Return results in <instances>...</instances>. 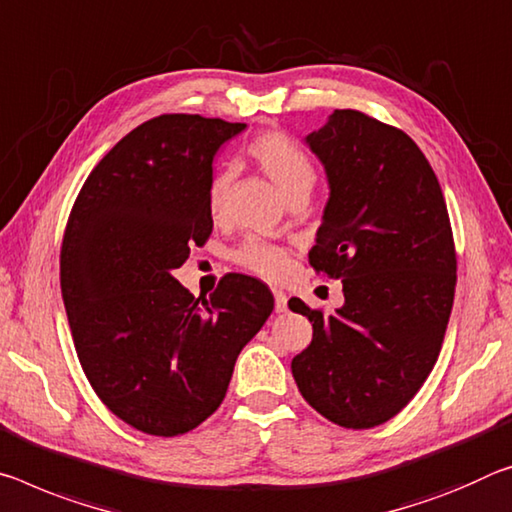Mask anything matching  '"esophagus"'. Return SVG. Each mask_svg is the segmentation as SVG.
<instances>
[{"mask_svg":"<svg viewBox=\"0 0 512 512\" xmlns=\"http://www.w3.org/2000/svg\"><path fill=\"white\" fill-rule=\"evenodd\" d=\"M273 298H275V312H287V294H285V291L275 289Z\"/></svg>","mask_w":512,"mask_h":512,"instance_id":"obj_1","label":"esophagus"}]
</instances>
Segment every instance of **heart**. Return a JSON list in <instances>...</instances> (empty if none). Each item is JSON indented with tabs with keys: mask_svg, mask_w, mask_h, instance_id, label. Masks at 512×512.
Wrapping results in <instances>:
<instances>
[{
	"mask_svg": "<svg viewBox=\"0 0 512 512\" xmlns=\"http://www.w3.org/2000/svg\"><path fill=\"white\" fill-rule=\"evenodd\" d=\"M250 157L257 161V166L264 170L266 177L275 184V189L282 193V198L291 200L298 196H310L316 182V170L310 157L298 148V145L287 139L285 134L271 132L262 134L250 145ZM232 184V170H221L209 186V214L218 218L223 214L227 191ZM234 262L241 269L250 271L257 278L264 280H280L289 264V255L282 246L262 241L248 239L234 253Z\"/></svg>",
	"mask_w": 512,
	"mask_h": 512,
	"instance_id": "b5f03b06",
	"label": "heart"
}]
</instances>
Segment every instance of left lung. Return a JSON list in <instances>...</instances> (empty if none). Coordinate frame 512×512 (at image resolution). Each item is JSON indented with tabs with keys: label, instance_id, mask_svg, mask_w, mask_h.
Masks as SVG:
<instances>
[{
	"label": "left lung",
	"instance_id": "8db88e82",
	"mask_svg": "<svg viewBox=\"0 0 512 512\" xmlns=\"http://www.w3.org/2000/svg\"><path fill=\"white\" fill-rule=\"evenodd\" d=\"M330 196L310 264L342 280L332 314L300 298L312 344L291 373L312 408L373 428L405 408L440 355L456 291V248L440 182L417 143L367 113L335 109L305 136Z\"/></svg>",
	"mask_w": 512,
	"mask_h": 512
}]
</instances>
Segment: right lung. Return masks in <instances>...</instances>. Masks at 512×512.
<instances>
[{"instance_id":"obj_1","label":"right lung","mask_w":512,"mask_h":512,"mask_svg":"<svg viewBox=\"0 0 512 512\" xmlns=\"http://www.w3.org/2000/svg\"><path fill=\"white\" fill-rule=\"evenodd\" d=\"M243 123L166 113L132 129L81 186L61 246V294L88 383L136 431L189 433L223 403L273 294L230 273L193 298L173 271L212 234L218 148Z\"/></svg>"}]
</instances>
